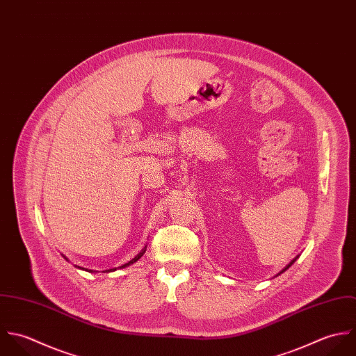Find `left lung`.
<instances>
[{
  "mask_svg": "<svg viewBox=\"0 0 356 356\" xmlns=\"http://www.w3.org/2000/svg\"><path fill=\"white\" fill-rule=\"evenodd\" d=\"M296 260H297V257H296V259H294V260H291V261H290V263H289V264H287V266H286V267H284V270H282V271H281V273H280V274H282V273H284V271H286V270H287V268H289V267H290V266H291V264H293V263H294V261H296ZM280 274H278V275H280Z\"/></svg>",
  "mask_w": 356,
  "mask_h": 356,
  "instance_id": "obj_1",
  "label": "left lung"
}]
</instances>
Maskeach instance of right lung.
<instances>
[{"label": "right lung", "mask_w": 356, "mask_h": 356, "mask_svg": "<svg viewBox=\"0 0 356 356\" xmlns=\"http://www.w3.org/2000/svg\"><path fill=\"white\" fill-rule=\"evenodd\" d=\"M144 252H145V249H143L142 252L135 257V259H132L129 263H127V264H124V266H121V268H125V267H128V266H131V264H134V263H136L140 257H142L143 254H144ZM107 271H115V268H113V270H107Z\"/></svg>", "instance_id": "add662e5"}]
</instances>
